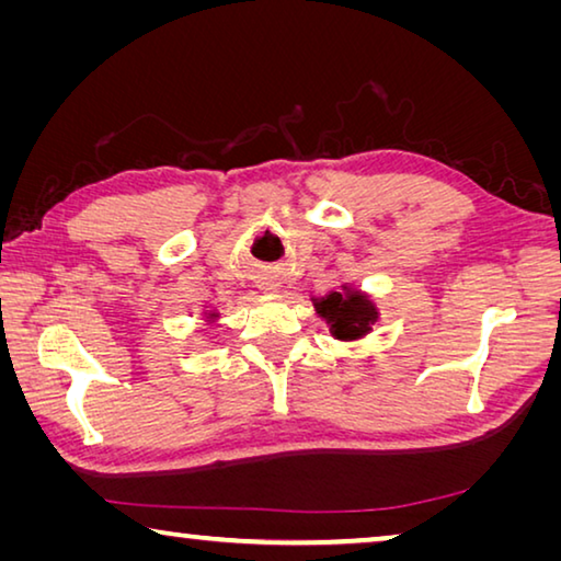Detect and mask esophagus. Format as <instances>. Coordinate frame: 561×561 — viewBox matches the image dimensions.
Masks as SVG:
<instances>
[{
  "label": "esophagus",
  "instance_id": "obj_1",
  "mask_svg": "<svg viewBox=\"0 0 561 561\" xmlns=\"http://www.w3.org/2000/svg\"><path fill=\"white\" fill-rule=\"evenodd\" d=\"M262 289H267V291H274V289H279V282L274 279V277H262V284H260Z\"/></svg>",
  "mask_w": 561,
  "mask_h": 561
}]
</instances>
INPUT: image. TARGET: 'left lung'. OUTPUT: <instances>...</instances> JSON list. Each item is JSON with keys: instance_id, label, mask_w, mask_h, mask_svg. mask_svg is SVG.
Masks as SVG:
<instances>
[{"instance_id": "8db88e82", "label": "left lung", "mask_w": 561, "mask_h": 561, "mask_svg": "<svg viewBox=\"0 0 561 561\" xmlns=\"http://www.w3.org/2000/svg\"><path fill=\"white\" fill-rule=\"evenodd\" d=\"M321 317L331 321V329H334V336L339 339H356L364 336L368 331V324L374 321V309L366 299H360L358 294H329V297L321 301Z\"/></svg>"}]
</instances>
